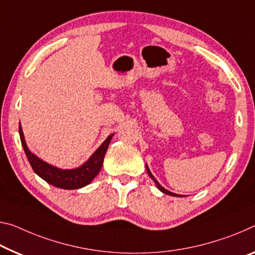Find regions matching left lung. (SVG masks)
I'll return each mask as SVG.
<instances>
[{"label": "left lung", "mask_w": 255, "mask_h": 255, "mask_svg": "<svg viewBox=\"0 0 255 255\" xmlns=\"http://www.w3.org/2000/svg\"><path fill=\"white\" fill-rule=\"evenodd\" d=\"M146 170H147V173H148V176H149V177H151V178H152L153 180H154V183H155V185H156V187H157V188H159L161 192H162V193H164V194H167V195H171V196H179V197H180V195H178V194H175V193H172V192H169V191H168V189H165L164 187H162V186H161V185L159 184V181H157V180H156V179L154 178V176H153V175H152V172H151V171H149V169H148V167H147V164H146Z\"/></svg>", "instance_id": "8db88e82"}]
</instances>
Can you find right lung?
I'll list each match as a JSON object with an SVG mask.
<instances>
[{
    "label": "right lung",
    "mask_w": 255,
    "mask_h": 255,
    "mask_svg": "<svg viewBox=\"0 0 255 255\" xmlns=\"http://www.w3.org/2000/svg\"><path fill=\"white\" fill-rule=\"evenodd\" d=\"M19 135L21 139V145L25 151L27 159L33 168V170L37 173L40 178L44 179L46 183L55 186V187L62 189H77L82 188L91 183V181L98 176L101 168H102L104 155L108 149L109 144L111 142L113 134H111L104 140L102 145L93 153L92 156L86 162L75 169H60L54 165L46 163L45 161L40 160L29 151L25 142L21 125H19Z\"/></svg>",
    "instance_id": "right-lung-1"
}]
</instances>
